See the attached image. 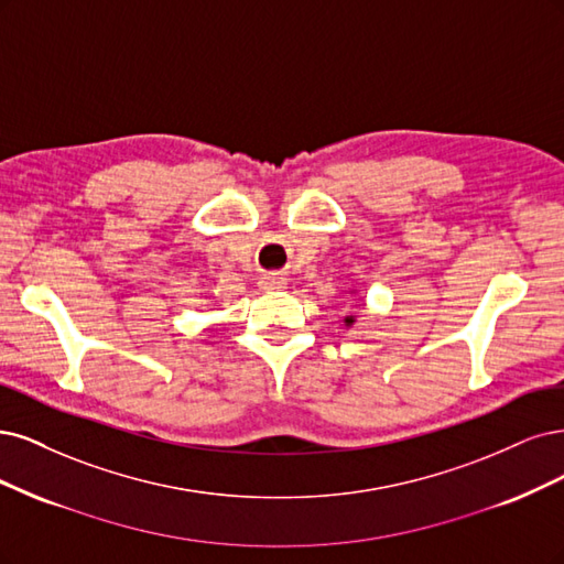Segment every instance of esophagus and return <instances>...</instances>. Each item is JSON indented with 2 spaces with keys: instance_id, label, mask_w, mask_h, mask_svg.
Here are the masks:
<instances>
[{
  "instance_id": "34e87169",
  "label": "esophagus",
  "mask_w": 564,
  "mask_h": 564,
  "mask_svg": "<svg viewBox=\"0 0 564 564\" xmlns=\"http://www.w3.org/2000/svg\"><path fill=\"white\" fill-rule=\"evenodd\" d=\"M262 288L264 290H276V288H283L285 285V274H281V271H267V274L262 276Z\"/></svg>"
}]
</instances>
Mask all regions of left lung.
<instances>
[{"mask_svg":"<svg viewBox=\"0 0 564 564\" xmlns=\"http://www.w3.org/2000/svg\"><path fill=\"white\" fill-rule=\"evenodd\" d=\"M344 323H347V325H354V316H347V318H344Z\"/></svg>","mask_w":564,"mask_h":564,"instance_id":"obj_1","label":"left lung"}]
</instances>
